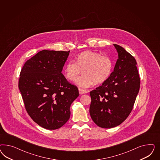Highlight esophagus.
Returning a JSON list of instances; mask_svg holds the SVG:
<instances>
[{
	"label": "esophagus",
	"mask_w": 160,
	"mask_h": 160,
	"mask_svg": "<svg viewBox=\"0 0 160 160\" xmlns=\"http://www.w3.org/2000/svg\"><path fill=\"white\" fill-rule=\"evenodd\" d=\"M78 92H79V94L82 95V94H84L86 92V90H82V89H81V88H78Z\"/></svg>",
	"instance_id": "esophagus-1"
}]
</instances>
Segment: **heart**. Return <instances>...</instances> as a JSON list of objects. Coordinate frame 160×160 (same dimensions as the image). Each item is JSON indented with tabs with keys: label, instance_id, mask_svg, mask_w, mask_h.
Segmentation results:
<instances>
[{
	"label": "heart",
	"instance_id": "1",
	"mask_svg": "<svg viewBox=\"0 0 160 160\" xmlns=\"http://www.w3.org/2000/svg\"><path fill=\"white\" fill-rule=\"evenodd\" d=\"M76 59V62L70 61L65 64L64 74L68 80L73 81L82 70L83 74L75 80L81 88L104 82L112 72L111 59L99 52L87 50L78 54Z\"/></svg>",
	"mask_w": 160,
	"mask_h": 160
}]
</instances>
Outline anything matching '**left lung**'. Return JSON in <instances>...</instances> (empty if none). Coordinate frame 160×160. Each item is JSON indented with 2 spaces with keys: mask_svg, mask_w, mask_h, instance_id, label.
<instances>
[{
  "mask_svg": "<svg viewBox=\"0 0 160 160\" xmlns=\"http://www.w3.org/2000/svg\"><path fill=\"white\" fill-rule=\"evenodd\" d=\"M118 55L114 71L102 86L90 92V114L100 127L120 125L130 114L140 86L134 58L120 46L114 44Z\"/></svg>",
  "mask_w": 160,
  "mask_h": 160,
  "instance_id": "1",
  "label": "left lung"
}]
</instances>
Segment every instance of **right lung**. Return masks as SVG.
I'll list each match as a JSON object with an SVG mask.
<instances>
[{
  "label": "right lung",
  "mask_w": 160,
  "mask_h": 160,
  "mask_svg": "<svg viewBox=\"0 0 160 160\" xmlns=\"http://www.w3.org/2000/svg\"><path fill=\"white\" fill-rule=\"evenodd\" d=\"M70 51L43 50L24 63L19 88L26 110L33 121L48 130L65 124L70 106L79 95L78 87L62 73Z\"/></svg>",
  "instance_id": "add662e5"
}]
</instances>
